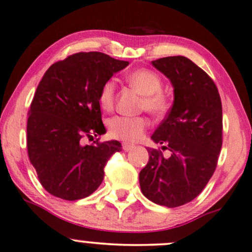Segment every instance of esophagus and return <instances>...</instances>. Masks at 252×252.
I'll use <instances>...</instances> for the list:
<instances>
[{"mask_svg":"<svg viewBox=\"0 0 252 252\" xmlns=\"http://www.w3.org/2000/svg\"><path fill=\"white\" fill-rule=\"evenodd\" d=\"M135 148L132 144H129V143H123L122 144V149L124 150V151H129V150H131Z\"/></svg>","mask_w":252,"mask_h":252,"instance_id":"34e87169","label":"esophagus"}]
</instances>
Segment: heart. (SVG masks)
<instances>
[{"label": "heart", "mask_w": 252, "mask_h": 252, "mask_svg": "<svg viewBox=\"0 0 252 252\" xmlns=\"http://www.w3.org/2000/svg\"><path fill=\"white\" fill-rule=\"evenodd\" d=\"M126 81L143 94L141 110H148L154 116H163L170 109V100L161 91L163 79L151 69H136L126 75ZM116 81L108 79L98 93V103L106 111H111L115 104ZM150 126L146 116L117 115L108 121V131L113 138L126 142H137Z\"/></svg>", "instance_id": "obj_1"}]
</instances>
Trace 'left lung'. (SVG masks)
Masks as SVG:
<instances>
[{
	"label": "left lung",
	"instance_id": "8db88e82",
	"mask_svg": "<svg viewBox=\"0 0 252 252\" xmlns=\"http://www.w3.org/2000/svg\"><path fill=\"white\" fill-rule=\"evenodd\" d=\"M152 63L174 87L173 106L151 137L171 156L148 149L139 185L152 202L174 208L195 199L214 173L222 146V103L213 79L186 57Z\"/></svg>",
	"mask_w": 252,
	"mask_h": 252
}]
</instances>
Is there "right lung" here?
Returning a JSON list of instances; mask_svg holds the SVG:
<instances>
[{"mask_svg": "<svg viewBox=\"0 0 252 252\" xmlns=\"http://www.w3.org/2000/svg\"><path fill=\"white\" fill-rule=\"evenodd\" d=\"M101 52H79L51 65L28 113L27 146L41 186L63 200L84 199L97 189L104 166L120 142L84 144L106 132L98 93L115 72L128 66Z\"/></svg>", "mask_w": 252, "mask_h": 252, "instance_id": "obj_1", "label": "right lung"}]
</instances>
